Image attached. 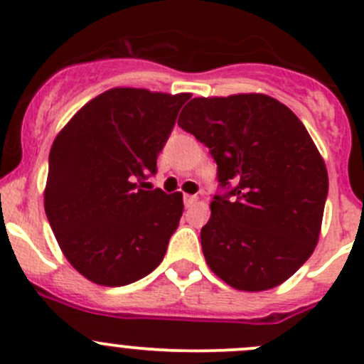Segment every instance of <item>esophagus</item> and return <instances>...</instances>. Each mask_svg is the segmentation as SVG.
<instances>
[{
	"label": "esophagus",
	"mask_w": 364,
	"mask_h": 364,
	"mask_svg": "<svg viewBox=\"0 0 364 364\" xmlns=\"http://www.w3.org/2000/svg\"><path fill=\"white\" fill-rule=\"evenodd\" d=\"M183 200H185V205H186V208H190V205H192L193 203H196L197 197H196V196H185V197H183Z\"/></svg>",
	"instance_id": "34e87169"
}]
</instances>
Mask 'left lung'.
Instances as JSON below:
<instances>
[{
  "label": "left lung",
  "instance_id": "obj_1",
  "mask_svg": "<svg viewBox=\"0 0 364 364\" xmlns=\"http://www.w3.org/2000/svg\"><path fill=\"white\" fill-rule=\"evenodd\" d=\"M178 124L209 148L223 190L200 230L208 266L237 291L284 284L314 253L328 199V171L304 124L259 93L193 98Z\"/></svg>",
  "mask_w": 364,
  "mask_h": 364
}]
</instances>
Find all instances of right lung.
<instances>
[{
  "instance_id": "1",
  "label": "right lung",
  "mask_w": 364,
  "mask_h": 364,
  "mask_svg": "<svg viewBox=\"0 0 364 364\" xmlns=\"http://www.w3.org/2000/svg\"><path fill=\"white\" fill-rule=\"evenodd\" d=\"M190 97L114 87L54 139L46 215L68 262L93 284H134L164 260L183 196L142 188Z\"/></svg>"
}]
</instances>
